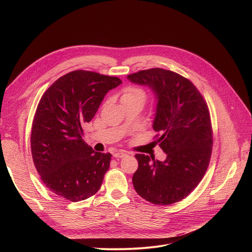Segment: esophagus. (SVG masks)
<instances>
[{"label": "esophagus", "instance_id": "obj_1", "mask_svg": "<svg viewBox=\"0 0 252 252\" xmlns=\"http://www.w3.org/2000/svg\"><path fill=\"white\" fill-rule=\"evenodd\" d=\"M126 153L123 152V151L113 153V157H115V158H123V157H126Z\"/></svg>", "mask_w": 252, "mask_h": 252}]
</instances>
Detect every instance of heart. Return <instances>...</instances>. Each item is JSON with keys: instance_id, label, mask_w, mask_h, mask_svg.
Masks as SVG:
<instances>
[{"instance_id": "heart-1", "label": "heart", "mask_w": 252, "mask_h": 252, "mask_svg": "<svg viewBox=\"0 0 252 252\" xmlns=\"http://www.w3.org/2000/svg\"><path fill=\"white\" fill-rule=\"evenodd\" d=\"M147 100V93L138 87H127L123 91L122 103L123 105L131 103L145 104Z\"/></svg>"}]
</instances>
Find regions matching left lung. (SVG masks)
<instances>
[{"label": "left lung", "mask_w": 252, "mask_h": 252, "mask_svg": "<svg viewBox=\"0 0 252 252\" xmlns=\"http://www.w3.org/2000/svg\"><path fill=\"white\" fill-rule=\"evenodd\" d=\"M131 83L148 86L156 96L153 128L164 161L136 154L133 176L136 192L156 205H169L186 198L200 183L213 151V127L207 104L188 78L163 68L127 75Z\"/></svg>", "instance_id": "1"}]
</instances>
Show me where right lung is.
<instances>
[{"label":"right lung","mask_w":252,"mask_h":252,"mask_svg":"<svg viewBox=\"0 0 252 252\" xmlns=\"http://www.w3.org/2000/svg\"><path fill=\"white\" fill-rule=\"evenodd\" d=\"M123 82L88 70L59 77L44 93L32 121L31 148L46 187L72 202L95 195L111 160L84 140V126L95 116L108 91Z\"/></svg>","instance_id":"add662e5"}]
</instances>
